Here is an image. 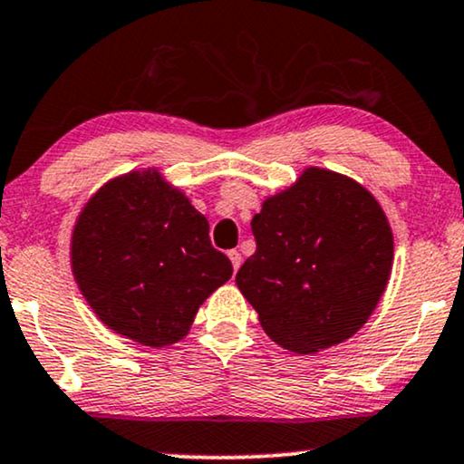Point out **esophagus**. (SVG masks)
Here are the masks:
<instances>
[{
  "label": "esophagus",
  "instance_id": "obj_1",
  "mask_svg": "<svg viewBox=\"0 0 464 464\" xmlns=\"http://www.w3.org/2000/svg\"><path fill=\"white\" fill-rule=\"evenodd\" d=\"M228 259H231V266L233 270H239V266H242V255H239V250H228Z\"/></svg>",
  "mask_w": 464,
  "mask_h": 464
}]
</instances>
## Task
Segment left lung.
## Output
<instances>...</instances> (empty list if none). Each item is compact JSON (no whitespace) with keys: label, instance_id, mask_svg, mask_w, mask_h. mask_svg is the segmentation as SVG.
<instances>
[{"label":"left lung","instance_id":"1","mask_svg":"<svg viewBox=\"0 0 464 464\" xmlns=\"http://www.w3.org/2000/svg\"><path fill=\"white\" fill-rule=\"evenodd\" d=\"M255 255L236 283L272 342L320 353L359 331L387 287L393 233L353 179L306 169L255 214Z\"/></svg>","mask_w":464,"mask_h":464}]
</instances>
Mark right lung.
<instances>
[{"label":"right lung","instance_id":"obj_1","mask_svg":"<svg viewBox=\"0 0 464 464\" xmlns=\"http://www.w3.org/2000/svg\"><path fill=\"white\" fill-rule=\"evenodd\" d=\"M71 264L99 320L150 348L179 342L233 275L228 256L211 246L208 218L158 170L114 179L88 200Z\"/></svg>","mask_w":464,"mask_h":464}]
</instances>
